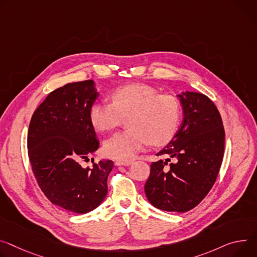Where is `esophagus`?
I'll return each mask as SVG.
<instances>
[{
    "mask_svg": "<svg viewBox=\"0 0 257 257\" xmlns=\"http://www.w3.org/2000/svg\"><path fill=\"white\" fill-rule=\"evenodd\" d=\"M132 164V161H114L115 166H129Z\"/></svg>",
    "mask_w": 257,
    "mask_h": 257,
    "instance_id": "34e87169",
    "label": "esophagus"
}]
</instances>
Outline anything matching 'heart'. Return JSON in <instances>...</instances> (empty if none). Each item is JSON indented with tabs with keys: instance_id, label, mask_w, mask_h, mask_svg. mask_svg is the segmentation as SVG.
<instances>
[{
	"instance_id": "obj_1",
	"label": "heart",
	"mask_w": 257,
	"mask_h": 257,
	"mask_svg": "<svg viewBox=\"0 0 257 257\" xmlns=\"http://www.w3.org/2000/svg\"><path fill=\"white\" fill-rule=\"evenodd\" d=\"M109 99L110 103L93 104L89 118L99 132L113 129L127 118L129 129L114 133L104 142L103 152L112 159L130 161L149 143L165 145L178 128V102L171 96L159 95L151 86L129 84L111 92Z\"/></svg>"
}]
</instances>
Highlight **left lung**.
<instances>
[{
    "instance_id": "1",
    "label": "left lung",
    "mask_w": 257,
    "mask_h": 257,
    "mask_svg": "<svg viewBox=\"0 0 257 257\" xmlns=\"http://www.w3.org/2000/svg\"><path fill=\"white\" fill-rule=\"evenodd\" d=\"M183 120L170 143L157 156H169L175 163L153 162L145 192L158 209L186 212L195 208L212 189L224 153V128L215 104L198 92L177 95Z\"/></svg>"
}]
</instances>
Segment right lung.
I'll list each match as a JSON object with an SVG mask.
<instances>
[{"label":"right lung","instance_id":"add662e5","mask_svg":"<svg viewBox=\"0 0 257 257\" xmlns=\"http://www.w3.org/2000/svg\"><path fill=\"white\" fill-rule=\"evenodd\" d=\"M98 95L92 80L68 83L46 97L29 127L28 152L38 184L52 204L69 212H90L107 194L112 161L80 165L99 147L89 118Z\"/></svg>","mask_w":257,"mask_h":257}]
</instances>
